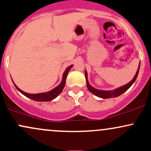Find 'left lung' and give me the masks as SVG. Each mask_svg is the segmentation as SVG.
<instances>
[{
    "label": "left lung",
    "instance_id": "8db88e82",
    "mask_svg": "<svg viewBox=\"0 0 151 151\" xmlns=\"http://www.w3.org/2000/svg\"><path fill=\"white\" fill-rule=\"evenodd\" d=\"M140 64H139L138 69H137L136 74H135V77H133V79L130 81V82L125 84V85L122 86V87H118V88L113 89V90H100V89H95L94 87H92V86L90 85V84L89 83L88 79H87V71H85V78H86V82H87V88L92 94L96 95L97 97H100V98L102 99H108L111 98V97H117L118 96L121 95L122 93L127 91V89L130 88V87L132 85V84L135 82V79H136L137 74H138L139 69H140Z\"/></svg>",
    "mask_w": 151,
    "mask_h": 151
}]
</instances>
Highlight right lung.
Masks as SVG:
<instances>
[{
    "instance_id": "1",
    "label": "right lung",
    "mask_w": 151,
    "mask_h": 151,
    "mask_svg": "<svg viewBox=\"0 0 151 151\" xmlns=\"http://www.w3.org/2000/svg\"><path fill=\"white\" fill-rule=\"evenodd\" d=\"M73 67V65H70L69 67H68L66 70L64 71V74H63L62 76V80L61 82V83L56 87L55 88H54L53 89H51V91H49V92H43V93H38V94H29V93H26V92H24L21 89H20L15 84L14 82L15 87L21 93H22L24 95L26 96V97H29V98L31 99V100H34V101H37V102H49V101H51L53 100L54 99H55L56 97L59 95L61 92H62L63 89H64V86H65L66 84V79H67V74L69 71L70 70V69Z\"/></svg>"
}]
</instances>
